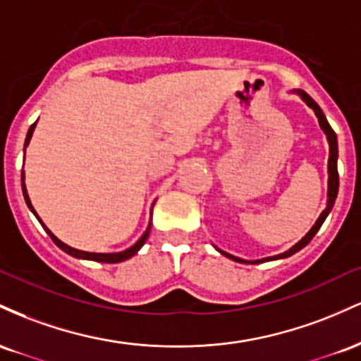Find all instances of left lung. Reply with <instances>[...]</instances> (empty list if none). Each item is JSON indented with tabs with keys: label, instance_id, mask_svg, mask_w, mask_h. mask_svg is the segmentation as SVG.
I'll use <instances>...</instances> for the list:
<instances>
[{
	"label": "left lung",
	"instance_id": "obj_1",
	"mask_svg": "<svg viewBox=\"0 0 361 361\" xmlns=\"http://www.w3.org/2000/svg\"><path fill=\"white\" fill-rule=\"evenodd\" d=\"M297 93L302 97L303 100H305L309 107L314 109L315 116H317V119H319V124H321L322 131L326 133L327 141H329V191H327V196H329V200H327V208L324 209V212L321 213V216H319V220L315 221V225L312 226L310 232L307 233L305 237H303L302 240L298 242L297 245L291 247V249L286 250L285 254H279V256H274V257H269V259H262V261H271V259H279V257H288V256H291V254L298 252V250L303 249V247H305V245L309 244V242L312 240V238H314V235L319 232V228H321V226H322L324 220H326V216H327V214H329L331 209H333L334 201H336V196H338V189H339V173H338V137H336V133L333 131V128L329 126V123H327V119H326V116H324L322 109L319 107L317 104H315V100L312 99L309 93H305L303 90H298ZM220 252H221V250H220ZM221 254H224V256H226V257L233 259V261L247 262V261H242V259H238V257L230 256V254H226V252H221ZM257 262H261V261H254L252 264H257Z\"/></svg>",
	"mask_w": 361,
	"mask_h": 361
}]
</instances>
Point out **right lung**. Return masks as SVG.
Wrapping results in <instances>:
<instances>
[{
	"mask_svg": "<svg viewBox=\"0 0 361 361\" xmlns=\"http://www.w3.org/2000/svg\"><path fill=\"white\" fill-rule=\"evenodd\" d=\"M35 124H37V123H34V124H32L30 129H28V133H27V140H25V147H27V145H28V141H30V137H32V133H34V129H35ZM22 180H23V172H22ZM22 189H23V197H25V202H27V206H28V208H30V212L34 213L35 216H37V213H35V209L32 208V202H30V200H28V194H27L25 184H23V182H22ZM37 220L40 221V225L44 226V230H46V232L49 233V237L52 238V242H54V244L58 245L59 249H63L64 252H66V254H70V256H73V257H80V259H90V261H99V262H107V264H112V262H123V261H126V259H129V257H133V256H135V254L137 252V250H140L141 247H143L145 242H147V238H148V235H149V228H152V225H149L147 232L143 233V237H141L140 240H137L135 245H133V247H129L128 250H124V252H117V254H95V252H85V250L73 249V247L66 245V244H63V242H61L59 238L56 237L54 233H51V230L47 228V226L42 224V220H40L39 216H37Z\"/></svg>",
	"mask_w": 361,
	"mask_h": 361,
	"instance_id": "add662e5",
	"label": "right lung"
}]
</instances>
